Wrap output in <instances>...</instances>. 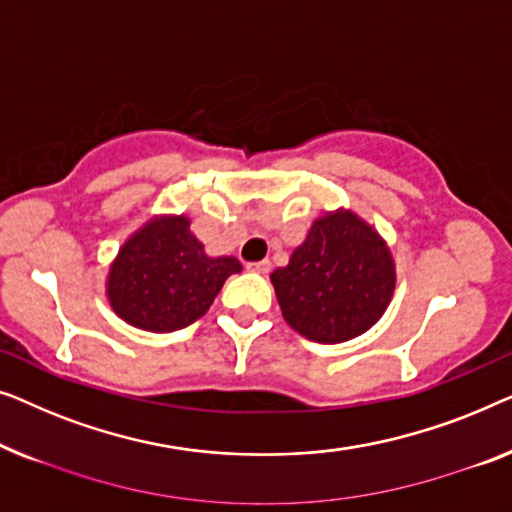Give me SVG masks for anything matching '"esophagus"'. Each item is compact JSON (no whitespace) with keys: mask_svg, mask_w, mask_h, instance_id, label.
<instances>
[{"mask_svg":"<svg viewBox=\"0 0 512 512\" xmlns=\"http://www.w3.org/2000/svg\"><path fill=\"white\" fill-rule=\"evenodd\" d=\"M250 271H257V273H269L271 271V262L269 259H262V262H253L248 264Z\"/></svg>","mask_w":512,"mask_h":512,"instance_id":"esophagus-1","label":"esophagus"}]
</instances>
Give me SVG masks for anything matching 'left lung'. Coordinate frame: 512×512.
<instances>
[{"label":"left lung","instance_id":"obj_1","mask_svg":"<svg viewBox=\"0 0 512 512\" xmlns=\"http://www.w3.org/2000/svg\"><path fill=\"white\" fill-rule=\"evenodd\" d=\"M294 331L315 343H343L371 329L390 304L394 259L373 227L350 211L313 222L285 269L271 273Z\"/></svg>","mask_w":512,"mask_h":512}]
</instances>
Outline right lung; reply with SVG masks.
I'll return each instance as SVG.
<instances>
[{
  "mask_svg": "<svg viewBox=\"0 0 512 512\" xmlns=\"http://www.w3.org/2000/svg\"><path fill=\"white\" fill-rule=\"evenodd\" d=\"M236 257H208L190 220L157 218L141 227L111 266L106 294L129 325L167 334L199 320L232 273Z\"/></svg>",
  "mask_w": 512,
  "mask_h": 512,
  "instance_id": "1",
  "label": "right lung"
}]
</instances>
